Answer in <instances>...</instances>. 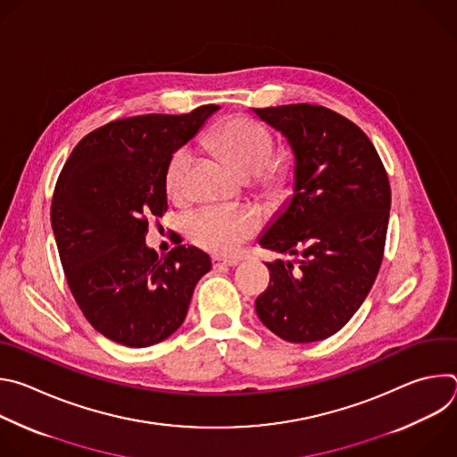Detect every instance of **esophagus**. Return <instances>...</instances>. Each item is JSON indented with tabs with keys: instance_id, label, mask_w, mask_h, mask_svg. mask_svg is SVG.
I'll list each match as a JSON object with an SVG mask.
<instances>
[{
	"instance_id": "1",
	"label": "esophagus",
	"mask_w": 457,
	"mask_h": 457,
	"mask_svg": "<svg viewBox=\"0 0 457 457\" xmlns=\"http://www.w3.org/2000/svg\"><path fill=\"white\" fill-rule=\"evenodd\" d=\"M212 264L215 270H222V268H231V266H237L238 260L237 258H224V256H212Z\"/></svg>"
}]
</instances>
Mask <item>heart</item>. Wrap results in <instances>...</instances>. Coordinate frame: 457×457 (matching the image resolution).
<instances>
[{
	"label": "heart",
	"instance_id": "heart-1",
	"mask_svg": "<svg viewBox=\"0 0 457 457\" xmlns=\"http://www.w3.org/2000/svg\"><path fill=\"white\" fill-rule=\"evenodd\" d=\"M208 146L240 177H254L258 193L268 203L282 204L293 195L295 166L286 157L271 161L275 143L270 129L260 122L242 115L229 117L210 134ZM189 166V148L175 150L166 168V189L173 199H180L186 193ZM256 229L258 219L245 210L208 206L184 219L187 238L195 245L213 253H233Z\"/></svg>",
	"mask_w": 457,
	"mask_h": 457
}]
</instances>
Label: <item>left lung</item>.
Wrapping results in <instances>:
<instances>
[{"mask_svg": "<svg viewBox=\"0 0 457 457\" xmlns=\"http://www.w3.org/2000/svg\"><path fill=\"white\" fill-rule=\"evenodd\" d=\"M253 112L287 139L295 193L258 244L296 260L266 262L270 286L254 302L266 328L291 344L338 333L379 271L390 210L383 162L361 129L318 104Z\"/></svg>", "mask_w": 457, "mask_h": 457, "instance_id": "8db88e82", "label": "left lung"}]
</instances>
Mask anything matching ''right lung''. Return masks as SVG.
<instances>
[{
	"label": "right lung",
	"instance_id": "1",
	"mask_svg": "<svg viewBox=\"0 0 457 457\" xmlns=\"http://www.w3.org/2000/svg\"><path fill=\"white\" fill-rule=\"evenodd\" d=\"M219 110L112 120L83 137L55 182L50 220L67 284L92 328L126 347H150L186 318L210 254L146 245L148 220L168 210L166 168L175 150Z\"/></svg>",
	"mask_w": 457,
	"mask_h": 457
}]
</instances>
